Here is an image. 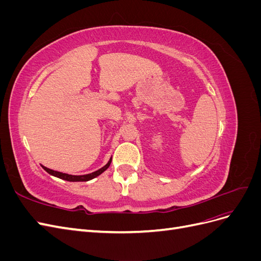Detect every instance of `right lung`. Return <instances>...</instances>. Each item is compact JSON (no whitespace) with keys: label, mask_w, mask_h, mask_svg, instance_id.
Here are the masks:
<instances>
[{"label":"right lung","mask_w":261,"mask_h":261,"mask_svg":"<svg viewBox=\"0 0 261 261\" xmlns=\"http://www.w3.org/2000/svg\"><path fill=\"white\" fill-rule=\"evenodd\" d=\"M111 161H112V158L111 159L109 160V162L105 165V167H102L101 169L94 171L92 173H89V174H85V175H70V174H66V173H62V172H58V171H54V170H51V169H48L45 168L42 165V168L49 173V174L55 176V177H59V178H62L64 180H68V181H87V180H90L94 177L99 176L100 174H102L109 167L110 164H111Z\"/></svg>","instance_id":"1"}]
</instances>
